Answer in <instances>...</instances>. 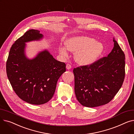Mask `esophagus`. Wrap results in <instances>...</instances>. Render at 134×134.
Returning a JSON list of instances; mask_svg holds the SVG:
<instances>
[{
	"label": "esophagus",
	"mask_w": 134,
	"mask_h": 134,
	"mask_svg": "<svg viewBox=\"0 0 134 134\" xmlns=\"http://www.w3.org/2000/svg\"><path fill=\"white\" fill-rule=\"evenodd\" d=\"M72 68V66L71 64H69V63H67V64L66 65V68L67 69H70Z\"/></svg>",
	"instance_id": "obj_1"
}]
</instances>
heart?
Listing matches in <instances>:
<instances>
[{
  "instance_id": "b5f03b06",
  "label": "heart",
  "mask_w": 134,
  "mask_h": 134,
  "mask_svg": "<svg viewBox=\"0 0 134 134\" xmlns=\"http://www.w3.org/2000/svg\"><path fill=\"white\" fill-rule=\"evenodd\" d=\"M67 49L74 52V59L80 65H88L94 62L103 52V44L94 38L87 36H78L68 39L66 42ZM60 53L67 57L68 52L66 47L60 46Z\"/></svg>"
}]
</instances>
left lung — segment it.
<instances>
[{
  "mask_svg": "<svg viewBox=\"0 0 134 134\" xmlns=\"http://www.w3.org/2000/svg\"><path fill=\"white\" fill-rule=\"evenodd\" d=\"M108 56L91 65L74 68V91L84 107L93 108L109 103L122 86L125 78V54L114 37Z\"/></svg>",
  "mask_w": 134,
  "mask_h": 134,
  "instance_id": "obj_1",
  "label": "left lung"
}]
</instances>
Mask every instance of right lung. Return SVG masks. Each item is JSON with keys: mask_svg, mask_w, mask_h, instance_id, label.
<instances>
[{"mask_svg": "<svg viewBox=\"0 0 134 134\" xmlns=\"http://www.w3.org/2000/svg\"><path fill=\"white\" fill-rule=\"evenodd\" d=\"M42 37L38 30L27 31L12 44L6 65L15 92L21 99L34 105L43 104L52 99L59 78L66 70L65 63L55 60L47 51L32 60L25 57V42Z\"/></svg>", "mask_w": 134, "mask_h": 134, "instance_id": "1", "label": "right lung"}]
</instances>
